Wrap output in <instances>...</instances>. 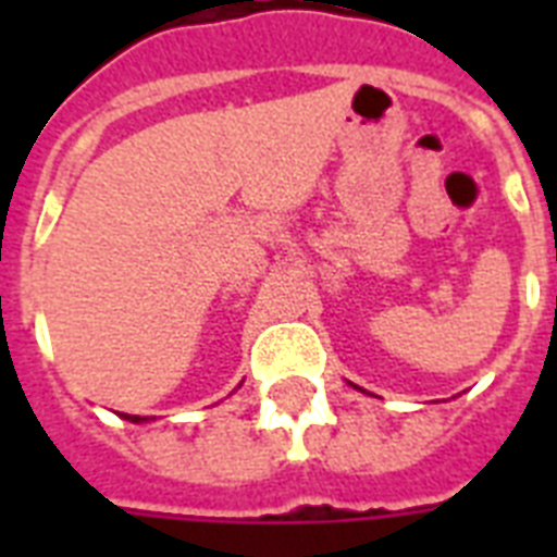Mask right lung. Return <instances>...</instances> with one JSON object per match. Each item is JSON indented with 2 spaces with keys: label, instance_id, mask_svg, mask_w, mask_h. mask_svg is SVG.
Returning <instances> with one entry per match:
<instances>
[{
  "label": "right lung",
  "instance_id": "right-lung-1",
  "mask_svg": "<svg viewBox=\"0 0 557 557\" xmlns=\"http://www.w3.org/2000/svg\"><path fill=\"white\" fill-rule=\"evenodd\" d=\"M124 419H129V422H147V416H129V413H124Z\"/></svg>",
  "mask_w": 557,
  "mask_h": 557
}]
</instances>
